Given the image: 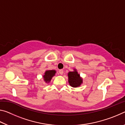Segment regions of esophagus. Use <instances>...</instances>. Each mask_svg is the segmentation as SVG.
<instances>
[{
    "label": "esophagus",
    "mask_w": 125,
    "mask_h": 125,
    "mask_svg": "<svg viewBox=\"0 0 125 125\" xmlns=\"http://www.w3.org/2000/svg\"><path fill=\"white\" fill-rule=\"evenodd\" d=\"M58 73L61 75H62L63 74V71L62 70V69H60V70H59V71H58Z\"/></svg>",
    "instance_id": "obj_1"
}]
</instances>
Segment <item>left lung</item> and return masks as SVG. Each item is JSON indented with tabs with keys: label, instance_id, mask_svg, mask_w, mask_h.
<instances>
[{
	"label": "left lung",
	"instance_id": "1",
	"mask_svg": "<svg viewBox=\"0 0 125 125\" xmlns=\"http://www.w3.org/2000/svg\"><path fill=\"white\" fill-rule=\"evenodd\" d=\"M68 82L70 85L73 87H77L82 83V79L80 77V75L74 69V71L68 73Z\"/></svg>",
	"mask_w": 125,
	"mask_h": 125
}]
</instances>
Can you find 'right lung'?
<instances>
[{
  "label": "right lung",
  "instance_id": "obj_1",
  "mask_svg": "<svg viewBox=\"0 0 125 125\" xmlns=\"http://www.w3.org/2000/svg\"><path fill=\"white\" fill-rule=\"evenodd\" d=\"M55 73H56V71L54 70H50L47 71L45 73V75H43L44 80L46 82V83H48L51 80L52 78L54 75Z\"/></svg>",
  "mask_w": 125,
  "mask_h": 125
}]
</instances>
